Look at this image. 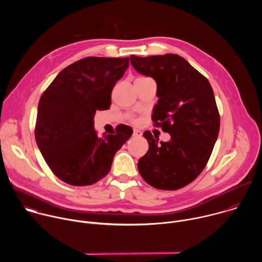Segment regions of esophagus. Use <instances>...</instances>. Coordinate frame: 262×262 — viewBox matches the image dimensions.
<instances>
[{
	"label": "esophagus",
	"instance_id": "esophagus-1",
	"mask_svg": "<svg viewBox=\"0 0 262 262\" xmlns=\"http://www.w3.org/2000/svg\"><path fill=\"white\" fill-rule=\"evenodd\" d=\"M133 136L136 137V138H140L142 136V132L139 130V129H134V133H133Z\"/></svg>",
	"mask_w": 262,
	"mask_h": 262
}]
</instances>
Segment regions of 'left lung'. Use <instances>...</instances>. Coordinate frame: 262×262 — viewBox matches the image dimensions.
<instances>
[{"label":"left lung","instance_id":"obj_1","mask_svg":"<svg viewBox=\"0 0 262 262\" xmlns=\"http://www.w3.org/2000/svg\"><path fill=\"white\" fill-rule=\"evenodd\" d=\"M133 67L157 83L158 103L152 120L171 139L159 143L150 132L143 135L149 149L139 160L143 179L159 190H178L205 168L220 129L212 88L188 61L174 54L130 56Z\"/></svg>","mask_w":262,"mask_h":262}]
</instances>
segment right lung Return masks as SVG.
<instances>
[{"mask_svg":"<svg viewBox=\"0 0 262 262\" xmlns=\"http://www.w3.org/2000/svg\"><path fill=\"white\" fill-rule=\"evenodd\" d=\"M128 58L89 57L61 70L40 97L35 139L53 173L71 185H90L111 170L115 154L130 138L132 127L116 135L94 128L96 111L107 110L111 92L123 77Z\"/></svg>","mask_w":262,"mask_h":262,"instance_id":"1","label":"right lung"}]
</instances>
